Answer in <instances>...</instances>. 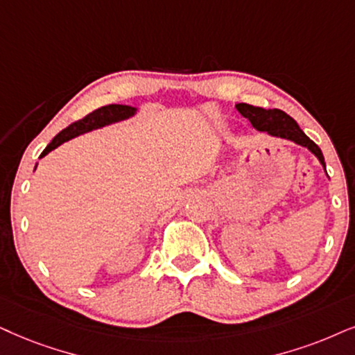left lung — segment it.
Returning <instances> with one entry per match:
<instances>
[{"label":"left lung","instance_id":"obj_1","mask_svg":"<svg viewBox=\"0 0 355 355\" xmlns=\"http://www.w3.org/2000/svg\"><path fill=\"white\" fill-rule=\"evenodd\" d=\"M236 107L244 118H248L250 121V124H252L254 129H257V131L266 132L267 136L270 137L285 139V141H290L293 142V144L308 149L318 160H320V164L322 165V168H324L326 172V162L320 147H318L315 142L300 129L297 121L286 114L285 111L266 110V107H257L248 105V103H237Z\"/></svg>","mask_w":355,"mask_h":355}]
</instances>
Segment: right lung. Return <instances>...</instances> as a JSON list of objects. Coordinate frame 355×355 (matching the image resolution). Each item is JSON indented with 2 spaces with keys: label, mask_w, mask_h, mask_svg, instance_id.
Returning <instances> with one entry per match:
<instances>
[{
  "label": "right lung",
  "mask_w": 355,
  "mask_h": 355,
  "mask_svg": "<svg viewBox=\"0 0 355 355\" xmlns=\"http://www.w3.org/2000/svg\"><path fill=\"white\" fill-rule=\"evenodd\" d=\"M137 111H139L137 107L129 106V105H107V106L98 107V110L93 111V113L85 116L83 119H80V121H77V123L70 124L69 128L64 129V131L58 132L57 136L52 139L51 144H49L46 149L42 150V154H40L39 159L46 157L49 152L57 149L58 146H62L64 142L70 141V139L83 136V134H87V132L96 131V129L106 128V125L121 123V121L131 119L132 116L137 114ZM35 168H37V164H35L34 170Z\"/></svg>",
  "instance_id": "right-lung-1"
}]
</instances>
